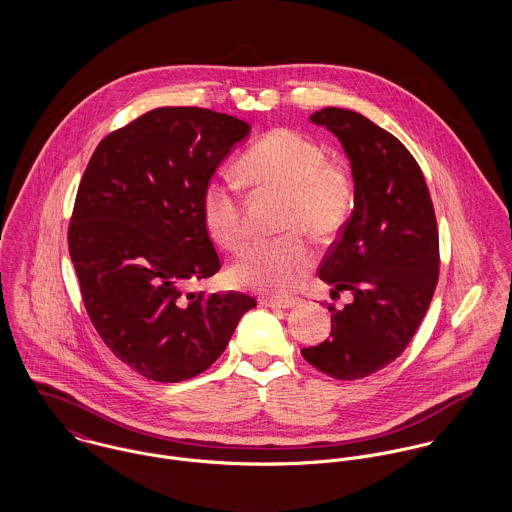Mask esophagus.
Here are the masks:
<instances>
[{
  "label": "esophagus",
  "mask_w": 512,
  "mask_h": 512,
  "mask_svg": "<svg viewBox=\"0 0 512 512\" xmlns=\"http://www.w3.org/2000/svg\"><path fill=\"white\" fill-rule=\"evenodd\" d=\"M262 305L272 307V309H292V307H299L301 299H280V297H264Z\"/></svg>",
  "instance_id": "esophagus-1"
}]
</instances>
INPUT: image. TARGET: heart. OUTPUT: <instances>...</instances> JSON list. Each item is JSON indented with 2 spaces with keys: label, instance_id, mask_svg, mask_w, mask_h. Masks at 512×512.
I'll use <instances>...</instances> for the list:
<instances>
[{
  "label": "heart",
  "instance_id": "heart-1",
  "mask_svg": "<svg viewBox=\"0 0 512 512\" xmlns=\"http://www.w3.org/2000/svg\"><path fill=\"white\" fill-rule=\"evenodd\" d=\"M242 177L260 191L288 195L284 232H309L317 240L333 238L349 219L355 201L351 171L327 159L311 138L276 128L264 134L240 159ZM203 222L215 242L236 252L248 230L240 185L230 177H213L201 197ZM313 250L299 234L252 244L232 266L236 286L266 293H288L313 266Z\"/></svg>",
  "mask_w": 512,
  "mask_h": 512
}]
</instances>
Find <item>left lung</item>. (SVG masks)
<instances>
[{
	"label": "left lung",
	"mask_w": 512,
	"mask_h": 512,
	"mask_svg": "<svg viewBox=\"0 0 512 512\" xmlns=\"http://www.w3.org/2000/svg\"><path fill=\"white\" fill-rule=\"evenodd\" d=\"M309 120L333 132L351 161L355 209L319 278L353 301L329 305V339L301 355L331 378L359 380L398 359L418 331L438 286V222L424 173L398 138L345 108Z\"/></svg>",
	"instance_id": "8db88e82"
}]
</instances>
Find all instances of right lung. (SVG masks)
<instances>
[{"label":"right lung","instance_id":"right-lung-1","mask_svg":"<svg viewBox=\"0 0 512 512\" xmlns=\"http://www.w3.org/2000/svg\"><path fill=\"white\" fill-rule=\"evenodd\" d=\"M248 134L207 108H155L108 134L82 175L69 224L82 301L108 349L149 380L207 370L256 307L246 293L183 290L219 272L201 197Z\"/></svg>","mask_w":512,"mask_h":512}]
</instances>
